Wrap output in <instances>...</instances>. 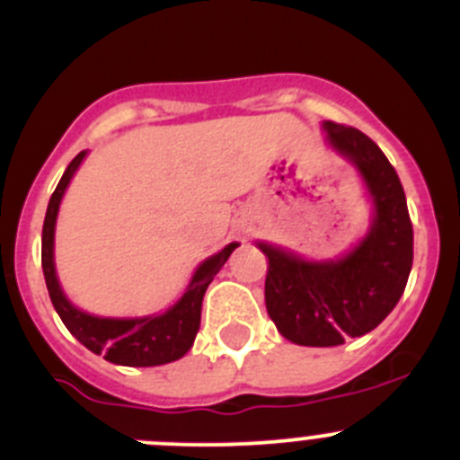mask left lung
<instances>
[{
    "instance_id": "obj_1",
    "label": "left lung",
    "mask_w": 460,
    "mask_h": 460,
    "mask_svg": "<svg viewBox=\"0 0 460 460\" xmlns=\"http://www.w3.org/2000/svg\"><path fill=\"white\" fill-rule=\"evenodd\" d=\"M327 140L366 181L375 217L366 238L336 261H304L259 243L268 256L265 306L295 345L336 347L366 336L397 306L413 265V225L397 172L363 131L324 122Z\"/></svg>"
}]
</instances>
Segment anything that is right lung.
<instances>
[{
    "label": "right lung",
    "instance_id": "obj_1",
    "mask_svg": "<svg viewBox=\"0 0 460 460\" xmlns=\"http://www.w3.org/2000/svg\"><path fill=\"white\" fill-rule=\"evenodd\" d=\"M85 152L76 154L67 170L63 172L61 181L51 195L49 206H47L45 225H42V272H45L47 290H49L51 304L56 313L61 315L67 332L88 347L93 354H104L106 360L115 366L128 367H152L172 363L181 358L195 342L197 332L201 322V299H204L208 283L213 281L231 252L238 247V243L226 244L225 250L217 252L216 256L206 259L192 274L186 293L181 295L174 306L167 308L165 313L149 317H131V320H115V317H94L90 313L79 311L70 299L63 295L61 283L56 277L54 268V226L58 206H61L63 192L67 183L75 177L76 167L84 161Z\"/></svg>",
    "mask_w": 460,
    "mask_h": 460
}]
</instances>
